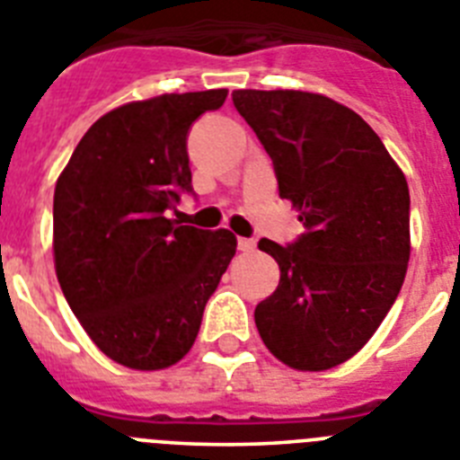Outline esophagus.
<instances>
[{"label":"esophagus","mask_w":460,"mask_h":460,"mask_svg":"<svg viewBox=\"0 0 460 460\" xmlns=\"http://www.w3.org/2000/svg\"><path fill=\"white\" fill-rule=\"evenodd\" d=\"M237 246H239V251H243V253H251V251H255V239L239 237Z\"/></svg>","instance_id":"1"}]
</instances>
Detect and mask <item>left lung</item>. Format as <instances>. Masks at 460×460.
<instances>
[{"instance_id": "1", "label": "left lung", "mask_w": 460, "mask_h": 460, "mask_svg": "<svg viewBox=\"0 0 460 460\" xmlns=\"http://www.w3.org/2000/svg\"><path fill=\"white\" fill-rule=\"evenodd\" d=\"M233 101L304 223L288 246L260 239L280 280L255 324L276 359L327 371L367 345L403 286L408 181L371 126L327 96L237 89Z\"/></svg>"}]
</instances>
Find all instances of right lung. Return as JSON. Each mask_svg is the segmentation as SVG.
I'll return each instance as SVG.
<instances>
[{
    "label": "right lung",
    "instance_id": "1",
    "mask_svg": "<svg viewBox=\"0 0 460 460\" xmlns=\"http://www.w3.org/2000/svg\"><path fill=\"white\" fill-rule=\"evenodd\" d=\"M227 89L164 93L101 117L55 186V270L68 306L101 352L137 371L190 350L237 239L180 226L168 211L190 184L193 121Z\"/></svg>",
    "mask_w": 460,
    "mask_h": 460
}]
</instances>
